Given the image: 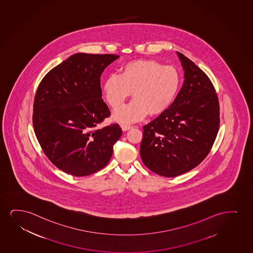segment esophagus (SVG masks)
Segmentation results:
<instances>
[{"instance_id":"1","label":"esophagus","mask_w":253,"mask_h":253,"mask_svg":"<svg viewBox=\"0 0 253 253\" xmlns=\"http://www.w3.org/2000/svg\"><path fill=\"white\" fill-rule=\"evenodd\" d=\"M121 128L124 131H127V130H128V129H130V128H132V126H130V125H122Z\"/></svg>"}]
</instances>
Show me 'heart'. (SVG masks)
<instances>
[{
    "label": "heart",
    "instance_id": "heart-1",
    "mask_svg": "<svg viewBox=\"0 0 253 253\" xmlns=\"http://www.w3.org/2000/svg\"><path fill=\"white\" fill-rule=\"evenodd\" d=\"M180 85V73L173 66H164L154 60H135L122 67L120 76L106 78L103 93L109 105L116 110L132 92L134 99L113 114L116 122L131 124L148 113H164L176 99Z\"/></svg>",
    "mask_w": 253,
    "mask_h": 253
}]
</instances>
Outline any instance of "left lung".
<instances>
[{
    "label": "left lung",
    "mask_w": 253,
    "mask_h": 253,
    "mask_svg": "<svg viewBox=\"0 0 253 253\" xmlns=\"http://www.w3.org/2000/svg\"><path fill=\"white\" fill-rule=\"evenodd\" d=\"M184 81L171 106L143 126L140 154L145 166L164 177H176L206 158L220 126L218 97L207 75L177 52Z\"/></svg>",
    "instance_id": "obj_1"
}]
</instances>
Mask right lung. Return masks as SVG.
<instances>
[{"label": "right lung", "instance_id": "right-lung-1", "mask_svg": "<svg viewBox=\"0 0 253 253\" xmlns=\"http://www.w3.org/2000/svg\"><path fill=\"white\" fill-rule=\"evenodd\" d=\"M119 56L76 53L40 82L33 104L34 132L49 161L84 177L108 164L122 135L118 124L98 128L111 112L102 99L100 76Z\"/></svg>", "mask_w": 253, "mask_h": 253}]
</instances>
